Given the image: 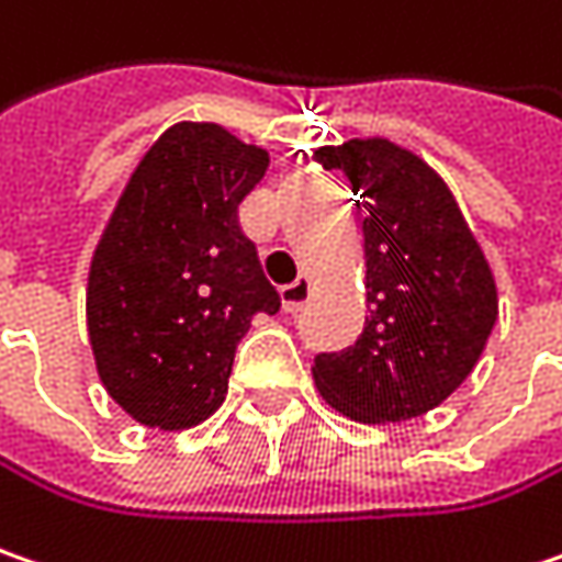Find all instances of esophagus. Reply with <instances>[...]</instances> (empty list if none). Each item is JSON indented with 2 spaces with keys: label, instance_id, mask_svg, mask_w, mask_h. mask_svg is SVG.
I'll return each instance as SVG.
<instances>
[{
  "label": "esophagus",
  "instance_id": "esophagus-1",
  "mask_svg": "<svg viewBox=\"0 0 562 562\" xmlns=\"http://www.w3.org/2000/svg\"><path fill=\"white\" fill-rule=\"evenodd\" d=\"M310 300V281L306 278H296L294 284H284L281 288V306H284V313H300L303 310V303Z\"/></svg>",
  "mask_w": 562,
  "mask_h": 562
}]
</instances>
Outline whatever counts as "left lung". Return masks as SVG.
<instances>
[{
    "label": "left lung",
    "instance_id": "1",
    "mask_svg": "<svg viewBox=\"0 0 562 562\" xmlns=\"http://www.w3.org/2000/svg\"><path fill=\"white\" fill-rule=\"evenodd\" d=\"M363 211L367 323L351 348L313 357L325 402L363 424H398L446 402L491 338L496 284L452 192L405 148L367 138L319 148Z\"/></svg>",
    "mask_w": 562,
    "mask_h": 562
}]
</instances>
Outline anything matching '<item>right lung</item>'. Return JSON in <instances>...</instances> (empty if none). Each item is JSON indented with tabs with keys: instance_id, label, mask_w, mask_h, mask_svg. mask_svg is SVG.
Listing matches in <instances>:
<instances>
[{
	"instance_id": "obj_1",
	"label": "right lung",
	"mask_w": 562,
	"mask_h": 562,
	"mask_svg": "<svg viewBox=\"0 0 562 562\" xmlns=\"http://www.w3.org/2000/svg\"><path fill=\"white\" fill-rule=\"evenodd\" d=\"M268 155L214 123L167 128L100 237L88 278V335L98 373L145 427L183 430L214 414L256 313L281 296L239 202Z\"/></svg>"
}]
</instances>
